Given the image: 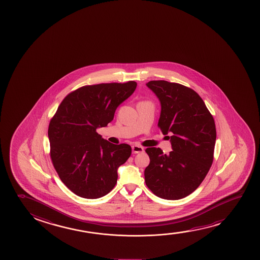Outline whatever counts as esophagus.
Returning a JSON list of instances; mask_svg holds the SVG:
<instances>
[{"label":"esophagus","mask_w":260,"mask_h":260,"mask_svg":"<svg viewBox=\"0 0 260 260\" xmlns=\"http://www.w3.org/2000/svg\"><path fill=\"white\" fill-rule=\"evenodd\" d=\"M143 152H144V148H143L142 146H138V145L132 146V153H143Z\"/></svg>","instance_id":"34e87169"}]
</instances>
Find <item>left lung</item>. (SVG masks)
Returning <instances> with one entry per match:
<instances>
[{
  "instance_id": "obj_1",
  "label": "left lung",
  "mask_w": 260,
  "mask_h": 260,
  "mask_svg": "<svg viewBox=\"0 0 260 260\" xmlns=\"http://www.w3.org/2000/svg\"><path fill=\"white\" fill-rule=\"evenodd\" d=\"M160 100L158 128L171 133L172 150L148 147L150 164L145 170L147 187L166 200L185 198L201 185L212 165L216 125L212 114L193 89L176 82L146 83Z\"/></svg>"
}]
</instances>
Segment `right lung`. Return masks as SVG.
<instances>
[{
  "label": "right lung",
  "instance_id": "obj_1",
  "mask_svg": "<svg viewBox=\"0 0 260 260\" xmlns=\"http://www.w3.org/2000/svg\"><path fill=\"white\" fill-rule=\"evenodd\" d=\"M136 87L133 81L82 86L66 96L50 119V159L76 196L96 199L116 185L118 167L129 158L132 147L108 142L96 128L113 121L118 106Z\"/></svg>",
  "mask_w": 260,
  "mask_h": 260
}]
</instances>
